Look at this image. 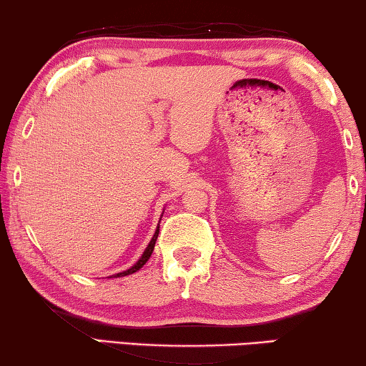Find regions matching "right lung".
<instances>
[{"mask_svg": "<svg viewBox=\"0 0 366 366\" xmlns=\"http://www.w3.org/2000/svg\"><path fill=\"white\" fill-rule=\"evenodd\" d=\"M159 230H160V227H157V230H155L154 237H152V239H151V243L147 244V248H146V251H144V253H142V256L139 257V261H137L133 267H129V269H127V271H123V272H118L117 275H113V277H123V275H129V274H133V272H136V271H139V269H141L144 264H146L147 259H149V257H151V254H152L154 247H155V242H157Z\"/></svg>", "mask_w": 366, "mask_h": 366, "instance_id": "add662e5", "label": "right lung"}]
</instances>
